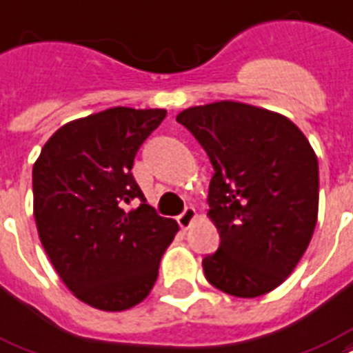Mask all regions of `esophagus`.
I'll use <instances>...</instances> for the list:
<instances>
[{
	"label": "esophagus",
	"mask_w": 353,
	"mask_h": 353,
	"mask_svg": "<svg viewBox=\"0 0 353 353\" xmlns=\"http://www.w3.org/2000/svg\"><path fill=\"white\" fill-rule=\"evenodd\" d=\"M196 220V209L194 207H187L185 211L177 216V224H179V228L181 230H188L190 225H192V222Z\"/></svg>",
	"instance_id": "esophagus-1"
}]
</instances>
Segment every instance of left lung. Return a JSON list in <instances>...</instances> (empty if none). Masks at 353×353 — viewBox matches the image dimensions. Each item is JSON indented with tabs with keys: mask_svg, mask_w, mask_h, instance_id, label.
<instances>
[{
	"mask_svg": "<svg viewBox=\"0 0 353 353\" xmlns=\"http://www.w3.org/2000/svg\"><path fill=\"white\" fill-rule=\"evenodd\" d=\"M176 120L214 168L207 201L220 246L201 263L207 281L236 298L270 292L294 270L316 225L313 148L287 117L239 101L190 107Z\"/></svg>",
	"mask_w": 353,
	"mask_h": 353,
	"instance_id": "obj_1",
	"label": "left lung"
}]
</instances>
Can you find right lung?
Listing matches in <instances>:
<instances>
[{
	"mask_svg": "<svg viewBox=\"0 0 353 353\" xmlns=\"http://www.w3.org/2000/svg\"><path fill=\"white\" fill-rule=\"evenodd\" d=\"M165 109L112 107L64 123L33 166V214L51 265L81 302L101 311L141 303L174 241L176 220L159 216L134 181V155ZM141 205L125 211V203Z\"/></svg>",
	"mask_w": 353,
	"mask_h": 353,
	"instance_id": "right-lung-1",
	"label": "right lung"
}]
</instances>
